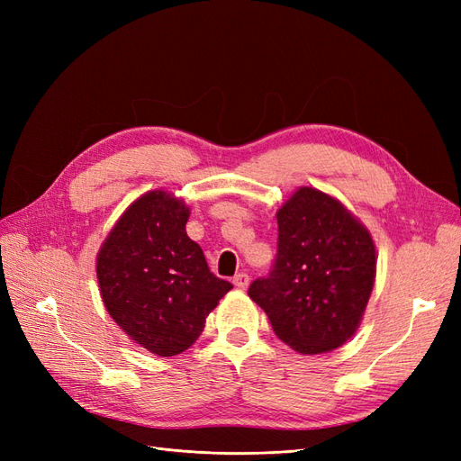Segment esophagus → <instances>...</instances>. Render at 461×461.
<instances>
[{"mask_svg":"<svg viewBox=\"0 0 461 461\" xmlns=\"http://www.w3.org/2000/svg\"><path fill=\"white\" fill-rule=\"evenodd\" d=\"M249 285V276L246 273H239L234 276V286L240 288V290H246Z\"/></svg>","mask_w":461,"mask_h":461,"instance_id":"esophagus-1","label":"esophagus"}]
</instances>
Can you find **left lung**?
Masks as SVG:
<instances>
[{
    "mask_svg": "<svg viewBox=\"0 0 461 461\" xmlns=\"http://www.w3.org/2000/svg\"><path fill=\"white\" fill-rule=\"evenodd\" d=\"M269 276L248 288L275 334L303 356L352 339L369 302L376 256L369 230L329 194L302 186L276 212Z\"/></svg>",
    "mask_w": 461,
    "mask_h": 461,
    "instance_id": "left-lung-1",
    "label": "left lung"
}]
</instances>
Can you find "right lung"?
<instances>
[{
    "instance_id": "add662e5",
    "label": "right lung",
    "mask_w": 461,
    "mask_h": 461,
    "mask_svg": "<svg viewBox=\"0 0 461 461\" xmlns=\"http://www.w3.org/2000/svg\"><path fill=\"white\" fill-rule=\"evenodd\" d=\"M190 209L151 190L121 215L95 261L111 319L148 352L171 357L198 340L205 317L232 288L188 239Z\"/></svg>"
}]
</instances>
